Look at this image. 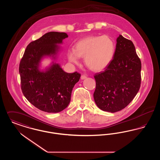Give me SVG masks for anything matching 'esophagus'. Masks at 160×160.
I'll return each instance as SVG.
<instances>
[{
	"label": "esophagus",
	"instance_id": "esophagus-1",
	"mask_svg": "<svg viewBox=\"0 0 160 160\" xmlns=\"http://www.w3.org/2000/svg\"><path fill=\"white\" fill-rule=\"evenodd\" d=\"M87 78V77L86 76H84V75H82V76H81V79L82 80H84V79H85V78Z\"/></svg>",
	"mask_w": 160,
	"mask_h": 160
}]
</instances>
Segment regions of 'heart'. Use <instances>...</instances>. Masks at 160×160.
Masks as SVG:
<instances>
[{
  "label": "heart",
  "instance_id": "1",
  "mask_svg": "<svg viewBox=\"0 0 160 160\" xmlns=\"http://www.w3.org/2000/svg\"><path fill=\"white\" fill-rule=\"evenodd\" d=\"M114 51V42L109 37H88L78 41L74 50L69 51L68 59L71 62L78 63L79 58L84 57L85 64L88 68L99 71L110 63Z\"/></svg>",
  "mask_w": 160,
  "mask_h": 160
}]
</instances>
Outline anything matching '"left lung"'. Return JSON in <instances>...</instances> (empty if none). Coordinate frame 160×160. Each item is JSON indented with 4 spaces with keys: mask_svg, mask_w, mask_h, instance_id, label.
Instances as JSON below:
<instances>
[{
    "mask_svg": "<svg viewBox=\"0 0 160 160\" xmlns=\"http://www.w3.org/2000/svg\"><path fill=\"white\" fill-rule=\"evenodd\" d=\"M141 68L134 44L119 35L113 60L104 71L94 76L93 98L98 108L114 113L127 106L139 91Z\"/></svg>",
    "mask_w": 160,
    "mask_h": 160,
    "instance_id": "8db88e82",
    "label": "left lung"
}]
</instances>
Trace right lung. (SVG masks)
<instances>
[{
    "label": "right lung",
    "mask_w": 160,
    "mask_h": 160,
    "mask_svg": "<svg viewBox=\"0 0 160 160\" xmlns=\"http://www.w3.org/2000/svg\"><path fill=\"white\" fill-rule=\"evenodd\" d=\"M64 32H50L27 46L20 63L19 73L23 95L32 105L47 113H58L70 102L71 92L80 74L67 73L56 63L59 44L68 38ZM49 57L53 61L44 70L41 61Z\"/></svg>",
    "instance_id": "add662e5"
}]
</instances>
